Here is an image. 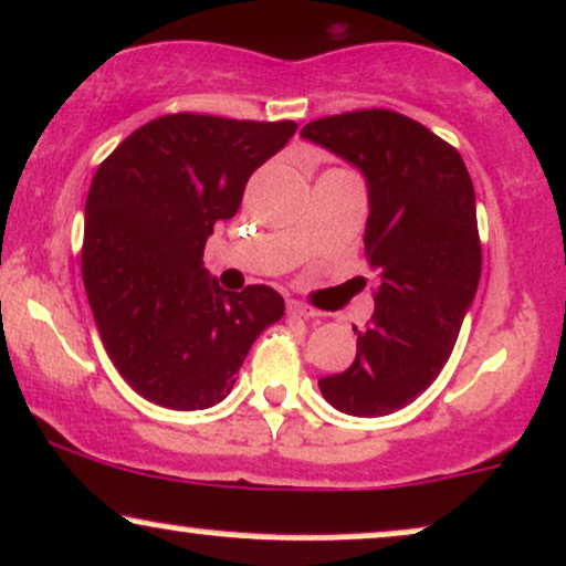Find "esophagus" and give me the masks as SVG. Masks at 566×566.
I'll return each mask as SVG.
<instances>
[{"instance_id":"34e87169","label":"esophagus","mask_w":566,"mask_h":566,"mask_svg":"<svg viewBox=\"0 0 566 566\" xmlns=\"http://www.w3.org/2000/svg\"><path fill=\"white\" fill-rule=\"evenodd\" d=\"M287 313H290V316H303V318L318 316V311H313L311 305H305V303H301V301H290V303H287Z\"/></svg>"}]
</instances>
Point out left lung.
<instances>
[{
	"mask_svg": "<svg viewBox=\"0 0 566 566\" xmlns=\"http://www.w3.org/2000/svg\"><path fill=\"white\" fill-rule=\"evenodd\" d=\"M301 136L366 179L364 248L377 271L371 324L353 326L356 360L318 379V390L350 417H387L438 379L478 295L472 179L448 142L392 111L311 120Z\"/></svg>",
	"mask_w": 566,
	"mask_h": 566,
	"instance_id": "obj_1",
	"label": "left lung"
}]
</instances>
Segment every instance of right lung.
I'll return each instance as SVG.
<instances>
[{"label":"right lung","instance_id":"add662e5","mask_svg":"<svg viewBox=\"0 0 566 566\" xmlns=\"http://www.w3.org/2000/svg\"><path fill=\"white\" fill-rule=\"evenodd\" d=\"M295 120L163 115L126 136L94 174L81 274L107 356L149 403L200 411L221 403L250 345L284 316L265 284L218 287L202 250L240 208L244 184Z\"/></svg>","mask_w":566,"mask_h":566}]
</instances>
